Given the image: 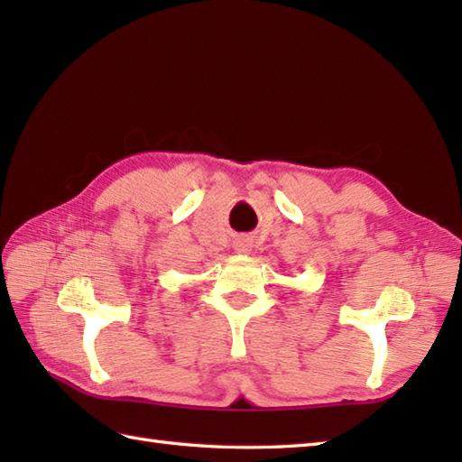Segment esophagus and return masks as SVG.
I'll list each match as a JSON object with an SVG mask.
<instances>
[{"label": "esophagus", "instance_id": "obj_1", "mask_svg": "<svg viewBox=\"0 0 462 462\" xmlns=\"http://www.w3.org/2000/svg\"><path fill=\"white\" fill-rule=\"evenodd\" d=\"M234 250H236L238 254H248V252H250L248 240H238L236 244H234Z\"/></svg>", "mask_w": 462, "mask_h": 462}]
</instances>
